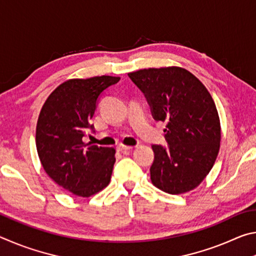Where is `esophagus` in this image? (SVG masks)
<instances>
[{
  "label": "esophagus",
  "mask_w": 256,
  "mask_h": 256,
  "mask_svg": "<svg viewBox=\"0 0 256 256\" xmlns=\"http://www.w3.org/2000/svg\"><path fill=\"white\" fill-rule=\"evenodd\" d=\"M118 151H122V152H130V151H131V150L133 149V146H128L120 144V146H118Z\"/></svg>",
  "instance_id": "esophagus-1"
}]
</instances>
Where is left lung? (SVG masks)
I'll return each instance as SVG.
<instances>
[{
	"instance_id": "obj_1",
	"label": "left lung",
	"mask_w": 256,
	"mask_h": 256,
	"mask_svg": "<svg viewBox=\"0 0 256 256\" xmlns=\"http://www.w3.org/2000/svg\"><path fill=\"white\" fill-rule=\"evenodd\" d=\"M128 76L146 94L154 118L166 122L168 146H152V184L174 196L198 188L214 167L222 141L220 118L210 92L180 66L142 68Z\"/></svg>"
}]
</instances>
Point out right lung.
Segmentation results:
<instances>
[{
  "mask_svg": "<svg viewBox=\"0 0 256 256\" xmlns=\"http://www.w3.org/2000/svg\"><path fill=\"white\" fill-rule=\"evenodd\" d=\"M120 79L102 76L64 81L47 97L38 116L36 148L42 166L56 184L76 196H92L110 182L115 148L87 147L82 138L92 128L90 120L99 94Z\"/></svg>",
  "mask_w": 256,
  "mask_h": 256,
  "instance_id": "right-lung-1",
  "label": "right lung"
}]
</instances>
